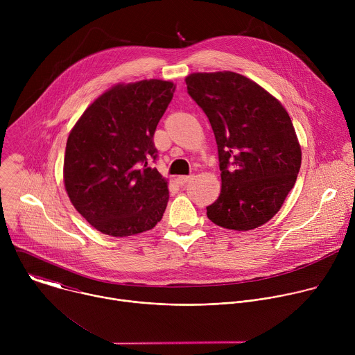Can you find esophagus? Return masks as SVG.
I'll use <instances>...</instances> for the list:
<instances>
[{
	"label": "esophagus",
	"instance_id": "esophagus-1",
	"mask_svg": "<svg viewBox=\"0 0 355 355\" xmlns=\"http://www.w3.org/2000/svg\"><path fill=\"white\" fill-rule=\"evenodd\" d=\"M189 180H192V177H188V175H180V177H177V178H175V182H177L178 185H184V184H187Z\"/></svg>",
	"mask_w": 355,
	"mask_h": 355
}]
</instances>
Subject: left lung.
<instances>
[{
	"label": "left lung",
	"instance_id": "left-lung-1",
	"mask_svg": "<svg viewBox=\"0 0 355 355\" xmlns=\"http://www.w3.org/2000/svg\"><path fill=\"white\" fill-rule=\"evenodd\" d=\"M191 98L212 126L222 189L207 208L218 226L247 232L272 219L293 188L302 150L279 101L234 71L185 77Z\"/></svg>",
	"mask_w": 355,
	"mask_h": 355
}]
</instances>
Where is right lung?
Wrapping results in <instances>:
<instances>
[{
    "instance_id": "add662e5",
    "label": "right lung",
    "mask_w": 355,
    "mask_h": 355,
    "mask_svg": "<svg viewBox=\"0 0 355 355\" xmlns=\"http://www.w3.org/2000/svg\"><path fill=\"white\" fill-rule=\"evenodd\" d=\"M175 91L173 81L119 83L101 94L69 133L66 192L98 232L128 237L153 229L168 202V180L156 159L155 130Z\"/></svg>"
}]
</instances>
